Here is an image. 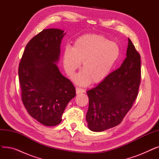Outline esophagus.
Masks as SVG:
<instances>
[{
  "label": "esophagus",
  "mask_w": 159,
  "mask_h": 159,
  "mask_svg": "<svg viewBox=\"0 0 159 159\" xmlns=\"http://www.w3.org/2000/svg\"><path fill=\"white\" fill-rule=\"evenodd\" d=\"M85 92V90L84 89H82L80 88L77 87L76 88V93L77 94H79V93H84Z\"/></svg>",
  "instance_id": "1"
}]
</instances>
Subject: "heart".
<instances>
[{
	"label": "heart",
	"instance_id": "heart-1",
	"mask_svg": "<svg viewBox=\"0 0 159 159\" xmlns=\"http://www.w3.org/2000/svg\"><path fill=\"white\" fill-rule=\"evenodd\" d=\"M120 55L119 46L103 35L85 34L75 39L73 47L63 51V65L73 77L82 62L83 71L75 77L78 84L86 86L101 82L111 73Z\"/></svg>",
	"mask_w": 159,
	"mask_h": 159
}]
</instances>
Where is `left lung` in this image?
I'll return each instance as SVG.
<instances>
[{
	"label": "left lung",
	"mask_w": 159,
	"mask_h": 159,
	"mask_svg": "<svg viewBox=\"0 0 159 159\" xmlns=\"http://www.w3.org/2000/svg\"><path fill=\"white\" fill-rule=\"evenodd\" d=\"M140 56L128 39L125 58L120 68L87 91L86 121L93 131H103L121 123L136 100L141 79Z\"/></svg>",
	"instance_id": "obj_1"
}]
</instances>
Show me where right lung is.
<instances>
[{"mask_svg": "<svg viewBox=\"0 0 159 159\" xmlns=\"http://www.w3.org/2000/svg\"><path fill=\"white\" fill-rule=\"evenodd\" d=\"M65 34L55 28L40 32L27 44L19 66L23 104L33 119L46 126L61 122L67 104L76 95L72 82L55 64Z\"/></svg>", "mask_w": 159, "mask_h": 159, "instance_id": "obj_1", "label": "right lung"}]
</instances>
